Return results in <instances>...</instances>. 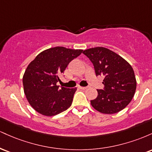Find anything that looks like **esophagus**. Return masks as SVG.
<instances>
[{"label":"esophagus","instance_id":"34e87169","mask_svg":"<svg viewBox=\"0 0 152 152\" xmlns=\"http://www.w3.org/2000/svg\"><path fill=\"white\" fill-rule=\"evenodd\" d=\"M78 88H80V89H82V90H85V89H86L87 87H84V86H78Z\"/></svg>","mask_w":152,"mask_h":152}]
</instances>
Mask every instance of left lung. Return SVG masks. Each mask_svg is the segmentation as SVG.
I'll list each match as a JSON object with an SVG mask.
<instances>
[{"label":"left lung","instance_id":"obj_1","mask_svg":"<svg viewBox=\"0 0 152 152\" xmlns=\"http://www.w3.org/2000/svg\"><path fill=\"white\" fill-rule=\"evenodd\" d=\"M93 64L96 75L104 76V88L97 89L98 96L91 101L96 110L112 114L121 111L131 102L137 88L132 66L112 50L95 47L83 51Z\"/></svg>","mask_w":152,"mask_h":152}]
</instances>
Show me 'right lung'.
<instances>
[{
    "label": "right lung",
    "instance_id": "1",
    "mask_svg": "<svg viewBox=\"0 0 152 152\" xmlns=\"http://www.w3.org/2000/svg\"><path fill=\"white\" fill-rule=\"evenodd\" d=\"M83 52L57 46L43 50L32 61L23 77L24 93L34 109L44 116L60 114L70 107L76 88L57 86L73 59Z\"/></svg>",
    "mask_w": 152,
    "mask_h": 152
}]
</instances>
